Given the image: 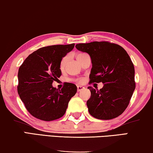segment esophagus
<instances>
[{
  "label": "esophagus",
  "instance_id": "1",
  "mask_svg": "<svg viewBox=\"0 0 153 153\" xmlns=\"http://www.w3.org/2000/svg\"><path fill=\"white\" fill-rule=\"evenodd\" d=\"M84 89H85V88L83 87V86H81V85L77 86V90H78V92H80V91H81V90H83Z\"/></svg>",
  "mask_w": 153,
  "mask_h": 153
}]
</instances>
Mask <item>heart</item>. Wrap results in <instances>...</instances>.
<instances>
[{
  "label": "heart",
  "mask_w": 153,
  "mask_h": 153,
  "mask_svg": "<svg viewBox=\"0 0 153 153\" xmlns=\"http://www.w3.org/2000/svg\"><path fill=\"white\" fill-rule=\"evenodd\" d=\"M83 54H79L78 55H77V58H78V57H79V56H82V55H83ZM68 60V56H64L63 58L61 59V63H60V68L61 70L64 69V68H65L66 63H67Z\"/></svg>",
  "instance_id": "obj_1"
}]
</instances>
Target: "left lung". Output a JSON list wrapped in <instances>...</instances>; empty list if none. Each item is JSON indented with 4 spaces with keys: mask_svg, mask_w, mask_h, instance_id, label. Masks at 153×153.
Returning <instances> with one entry per match:
<instances>
[{
    "mask_svg": "<svg viewBox=\"0 0 153 153\" xmlns=\"http://www.w3.org/2000/svg\"><path fill=\"white\" fill-rule=\"evenodd\" d=\"M76 48L90 55L92 61L90 83L102 82L103 87H92L87 101L89 113L98 119H112L124 112L135 89L134 68L121 46L109 42L76 44Z\"/></svg>",
    "mask_w": 153,
    "mask_h": 153,
    "instance_id": "obj_1",
    "label": "left lung"
}]
</instances>
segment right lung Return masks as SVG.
Returning <instances> with one entry per match:
<instances>
[{"instance_id":"right-lung-1","label":"right lung","mask_w":153,"mask_h":153,"mask_svg":"<svg viewBox=\"0 0 153 153\" xmlns=\"http://www.w3.org/2000/svg\"><path fill=\"white\" fill-rule=\"evenodd\" d=\"M74 47V43L41 48L29 55L19 68L18 93L33 117L50 121L65 113L70 99L76 93V86L65 83L59 90L52 83L61 75V59Z\"/></svg>"}]
</instances>
